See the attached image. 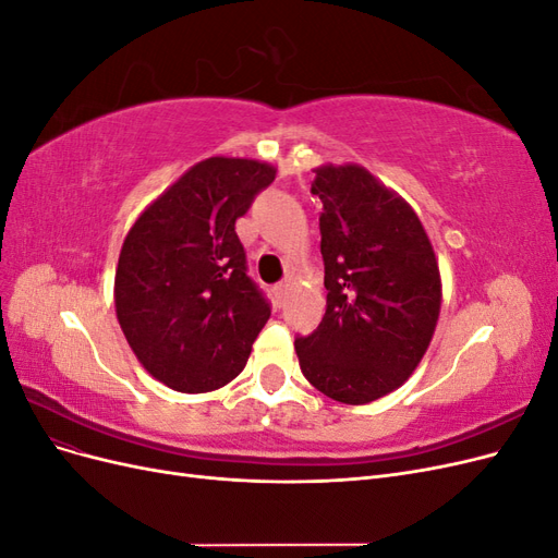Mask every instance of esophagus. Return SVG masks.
I'll return each mask as SVG.
<instances>
[{
	"instance_id": "34e87169",
	"label": "esophagus",
	"mask_w": 558,
	"mask_h": 558,
	"mask_svg": "<svg viewBox=\"0 0 558 558\" xmlns=\"http://www.w3.org/2000/svg\"><path fill=\"white\" fill-rule=\"evenodd\" d=\"M286 293H289V281H279V283L275 286V295H277V300H279V305L283 302Z\"/></svg>"
}]
</instances>
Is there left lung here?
I'll list each match as a JSON object with an SVG mask.
<instances>
[{
  "instance_id": "1",
  "label": "left lung",
  "mask_w": 558,
  "mask_h": 558,
  "mask_svg": "<svg viewBox=\"0 0 558 558\" xmlns=\"http://www.w3.org/2000/svg\"><path fill=\"white\" fill-rule=\"evenodd\" d=\"M314 172L328 298L318 328L295 337V351L320 393L365 404L396 391L424 359L440 316V267L414 209L367 170Z\"/></svg>"
}]
</instances>
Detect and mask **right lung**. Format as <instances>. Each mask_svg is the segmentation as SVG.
I'll list each match as a JSON object with an SVG mask.
<instances>
[{"label": "right lung", "mask_w": 558, "mask_h": 558, "mask_svg": "<svg viewBox=\"0 0 558 558\" xmlns=\"http://www.w3.org/2000/svg\"><path fill=\"white\" fill-rule=\"evenodd\" d=\"M277 170L246 158L191 167L134 221L116 269V316L134 356L181 393L238 377L269 318L234 232Z\"/></svg>", "instance_id": "add662e5"}]
</instances>
